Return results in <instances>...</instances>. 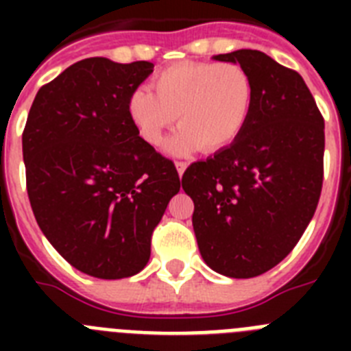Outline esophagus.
<instances>
[{
	"mask_svg": "<svg viewBox=\"0 0 351 351\" xmlns=\"http://www.w3.org/2000/svg\"><path fill=\"white\" fill-rule=\"evenodd\" d=\"M176 169H178L179 178H182V173H184V170L188 169V163H184V161H178V163H176Z\"/></svg>",
	"mask_w": 351,
	"mask_h": 351,
	"instance_id": "1",
	"label": "esophagus"
}]
</instances>
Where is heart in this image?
I'll return each mask as SVG.
<instances>
[{
    "label": "heart",
    "mask_w": 351,
    "mask_h": 351,
    "mask_svg": "<svg viewBox=\"0 0 351 351\" xmlns=\"http://www.w3.org/2000/svg\"><path fill=\"white\" fill-rule=\"evenodd\" d=\"M151 88L132 93L130 121L145 144L158 147L179 117L181 128L167 144L173 156L230 147L246 128L255 101L250 73L235 63L172 64L151 79Z\"/></svg>",
    "instance_id": "heart-1"
}]
</instances>
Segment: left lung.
<instances>
[{
	"label": "left lung",
	"mask_w": 351,
	"mask_h": 351,
	"mask_svg": "<svg viewBox=\"0 0 351 351\" xmlns=\"http://www.w3.org/2000/svg\"><path fill=\"white\" fill-rule=\"evenodd\" d=\"M213 60L250 73L253 110L230 147L188 167L182 190L195 204L204 262L246 280L276 267L311 221L324 181V117L302 77L271 56L239 49Z\"/></svg>",
	"instance_id": "left-lung-1"
}]
</instances>
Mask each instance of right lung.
I'll list each match as a JSON object with an SVG mask.
<instances>
[{
    "label": "right lung",
    "mask_w": 351,
    "mask_h": 351,
    "mask_svg": "<svg viewBox=\"0 0 351 351\" xmlns=\"http://www.w3.org/2000/svg\"><path fill=\"white\" fill-rule=\"evenodd\" d=\"M154 64L88 58L36 93L23 133L31 209L70 265L100 280L137 274L181 188L173 163L145 144L128 100Z\"/></svg>",
    "instance_id": "obj_1"
}]
</instances>
